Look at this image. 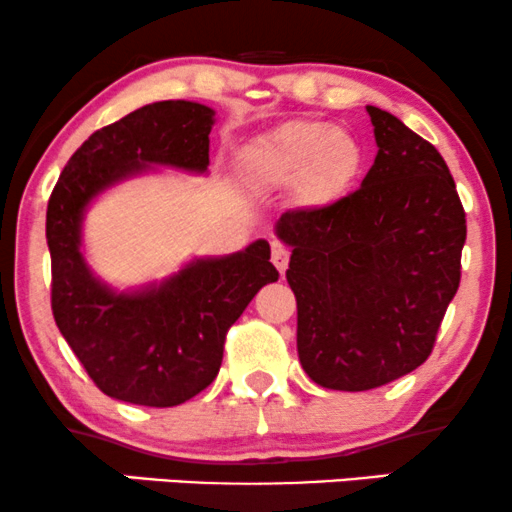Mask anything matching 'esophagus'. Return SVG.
<instances>
[{
  "label": "esophagus",
  "instance_id": "34e87169",
  "mask_svg": "<svg viewBox=\"0 0 512 512\" xmlns=\"http://www.w3.org/2000/svg\"><path fill=\"white\" fill-rule=\"evenodd\" d=\"M270 258H273L277 273L285 275V270H287V266H289V251L285 249V246H282V244H273V256H270Z\"/></svg>",
  "mask_w": 512,
  "mask_h": 512
}]
</instances>
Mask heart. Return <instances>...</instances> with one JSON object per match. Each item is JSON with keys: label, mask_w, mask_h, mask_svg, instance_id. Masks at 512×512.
<instances>
[{"label": "heart", "mask_w": 512, "mask_h": 512, "mask_svg": "<svg viewBox=\"0 0 512 512\" xmlns=\"http://www.w3.org/2000/svg\"><path fill=\"white\" fill-rule=\"evenodd\" d=\"M365 163L353 132L318 118H292L263 132L239 151L237 168L258 192L289 187L299 211L320 213L339 206L356 189Z\"/></svg>", "instance_id": "heart-1"}]
</instances>
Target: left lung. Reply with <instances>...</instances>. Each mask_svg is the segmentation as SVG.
I'll return each mask as SVG.
<instances>
[{"label":"left lung","mask_w":512,"mask_h":512,"mask_svg":"<svg viewBox=\"0 0 512 512\" xmlns=\"http://www.w3.org/2000/svg\"><path fill=\"white\" fill-rule=\"evenodd\" d=\"M377 156L330 211H289L275 235L292 249L296 349L306 375L368 391L427 361L460 282L465 213L449 166L391 113L368 106Z\"/></svg>","instance_id":"1"}]
</instances>
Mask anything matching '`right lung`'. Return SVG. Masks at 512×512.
Masks as SVG:
<instances>
[{
    "mask_svg": "<svg viewBox=\"0 0 512 512\" xmlns=\"http://www.w3.org/2000/svg\"><path fill=\"white\" fill-rule=\"evenodd\" d=\"M216 111L154 102L97 130L71 156L47 206L52 311L82 368L106 396L135 406H180L216 380L225 332L258 289L277 280L270 244L192 256L163 280L118 289L85 254L87 211L123 182L173 168L208 175Z\"/></svg>",
    "mask_w": 512,
    "mask_h": 512,
    "instance_id": "obj_1",
    "label": "right lung"
}]
</instances>
